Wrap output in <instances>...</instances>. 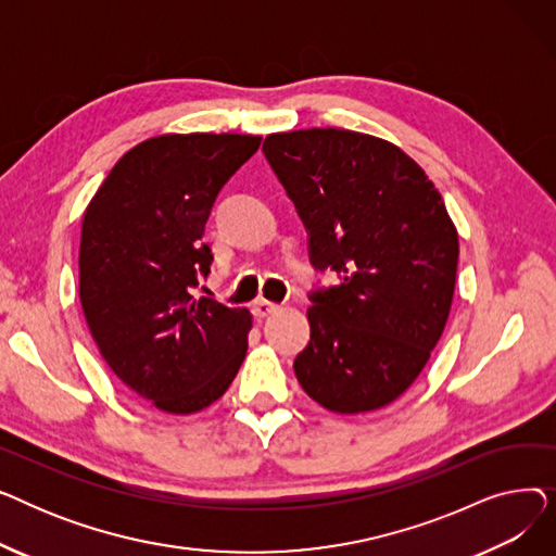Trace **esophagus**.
<instances>
[{"label":"esophagus","instance_id":"obj_1","mask_svg":"<svg viewBox=\"0 0 556 556\" xmlns=\"http://www.w3.org/2000/svg\"><path fill=\"white\" fill-rule=\"evenodd\" d=\"M252 311H254V315H256V317H268V315L277 313V311H279V306H277V304H273V302H268V300H256V302H254V306H252Z\"/></svg>","mask_w":556,"mask_h":556}]
</instances>
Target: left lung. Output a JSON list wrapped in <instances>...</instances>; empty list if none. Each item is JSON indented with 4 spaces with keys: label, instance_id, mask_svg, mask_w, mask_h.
Returning a JSON list of instances; mask_svg holds the SVG:
<instances>
[{
    "label": "left lung",
    "instance_id": "obj_1",
    "mask_svg": "<svg viewBox=\"0 0 556 556\" xmlns=\"http://www.w3.org/2000/svg\"><path fill=\"white\" fill-rule=\"evenodd\" d=\"M263 153L311 233L313 266L340 277L311 295L298 381L331 413L381 410L417 381L451 313L459 241L442 193L365 132H275Z\"/></svg>",
    "mask_w": 556,
    "mask_h": 556
}]
</instances>
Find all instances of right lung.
<instances>
[{
	"instance_id": "add662e5",
	"label": "right lung",
	"mask_w": 556,
	"mask_h": 556,
	"mask_svg": "<svg viewBox=\"0 0 556 556\" xmlns=\"http://www.w3.org/2000/svg\"><path fill=\"white\" fill-rule=\"evenodd\" d=\"M258 135H157L112 166L80 225L78 290L87 327L119 381L168 415L218 401L252 329L248 308L195 298L212 248L202 241L223 185Z\"/></svg>"
}]
</instances>
